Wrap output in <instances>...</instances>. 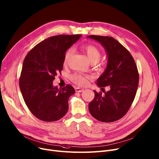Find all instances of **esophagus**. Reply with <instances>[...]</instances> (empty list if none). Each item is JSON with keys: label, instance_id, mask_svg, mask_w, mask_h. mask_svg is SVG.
I'll list each match as a JSON object with an SVG mask.
<instances>
[{"label": "esophagus", "instance_id": "1", "mask_svg": "<svg viewBox=\"0 0 159 159\" xmlns=\"http://www.w3.org/2000/svg\"><path fill=\"white\" fill-rule=\"evenodd\" d=\"M82 91H84V89H83L82 88H79V87L75 88V91H76V92L80 93V92H82Z\"/></svg>", "mask_w": 159, "mask_h": 159}]
</instances>
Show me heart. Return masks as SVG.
Instances as JSON below:
<instances>
[{"label": "heart", "instance_id": "heart-1", "mask_svg": "<svg viewBox=\"0 0 159 159\" xmlns=\"http://www.w3.org/2000/svg\"><path fill=\"white\" fill-rule=\"evenodd\" d=\"M82 49L86 52L89 61L92 63L96 64L101 58V52L100 49L94 45L87 44L84 45L82 47ZM74 49L71 47L69 48L65 52L64 57V65H67L69 59L73 54ZM90 79V77L88 75H84L80 73H73L70 76V79L72 82L75 83L79 86H86L88 84V80Z\"/></svg>", "mask_w": 159, "mask_h": 159}]
</instances>
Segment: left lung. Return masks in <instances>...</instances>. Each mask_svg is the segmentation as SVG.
<instances>
[{
    "label": "left lung",
    "mask_w": 159,
    "mask_h": 159,
    "mask_svg": "<svg viewBox=\"0 0 159 159\" xmlns=\"http://www.w3.org/2000/svg\"><path fill=\"white\" fill-rule=\"evenodd\" d=\"M88 37L100 42L107 51V66L97 84L102 90L109 88L104 94L94 91V98L89 104V110L100 121H116L126 114L134 102L139 84L138 70L129 51L112 37Z\"/></svg>",
    "instance_id": "left-lung-1"
}]
</instances>
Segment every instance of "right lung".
<instances>
[{"instance_id":"1","label":"right lung","mask_w":159,"mask_h":159,"mask_svg":"<svg viewBox=\"0 0 159 159\" xmlns=\"http://www.w3.org/2000/svg\"><path fill=\"white\" fill-rule=\"evenodd\" d=\"M80 37L61 34L48 38L32 48L24 59L20 89L30 111L41 121H57L68 110V99L75 89L70 84L59 89L53 87L52 82L63 69L66 50Z\"/></svg>"}]
</instances>
